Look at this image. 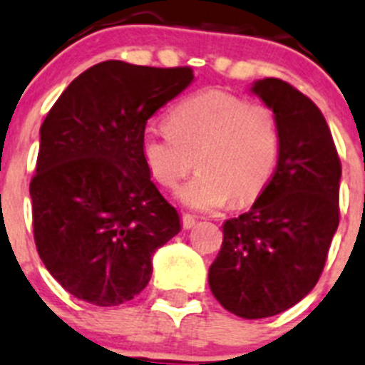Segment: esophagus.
Masks as SVG:
<instances>
[{"label": "esophagus", "instance_id": "esophagus-1", "mask_svg": "<svg viewBox=\"0 0 365 365\" xmlns=\"http://www.w3.org/2000/svg\"><path fill=\"white\" fill-rule=\"evenodd\" d=\"M182 225H183V229H185V230L192 229L194 225H196V217L190 216V214H183V216H182Z\"/></svg>", "mask_w": 365, "mask_h": 365}]
</instances>
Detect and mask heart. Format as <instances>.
Instances as JSON below:
<instances>
[{
	"label": "heart",
	"instance_id": "obj_1",
	"mask_svg": "<svg viewBox=\"0 0 365 365\" xmlns=\"http://www.w3.org/2000/svg\"><path fill=\"white\" fill-rule=\"evenodd\" d=\"M167 131L145 129L140 153L149 175L194 210H214L232 202L247 205L259 198L274 175L279 125L274 111L221 90H203L173 106ZM195 162H192V158Z\"/></svg>",
	"mask_w": 365,
	"mask_h": 365
}]
</instances>
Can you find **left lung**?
Here are the masks:
<instances>
[{
	"mask_svg": "<svg viewBox=\"0 0 365 365\" xmlns=\"http://www.w3.org/2000/svg\"><path fill=\"white\" fill-rule=\"evenodd\" d=\"M252 91L277 118V167L252 209L223 223L209 286L234 315L264 319L297 304L321 277L339 227L342 165L312 98L274 77Z\"/></svg>",
	"mask_w": 365,
	"mask_h": 365,
	"instance_id": "1",
	"label": "left lung"
}]
</instances>
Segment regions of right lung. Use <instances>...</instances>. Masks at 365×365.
I'll return each instance as SVG.
<instances>
[{"instance_id":"obj_1","label":"right lung","mask_w":365,"mask_h":365,"mask_svg":"<svg viewBox=\"0 0 365 365\" xmlns=\"http://www.w3.org/2000/svg\"><path fill=\"white\" fill-rule=\"evenodd\" d=\"M189 66L104 61L73 79L41 125L30 182L34 241L73 297L118 306L148 286L151 257L180 232V214L153 183L140 140L182 93Z\"/></svg>"}]
</instances>
